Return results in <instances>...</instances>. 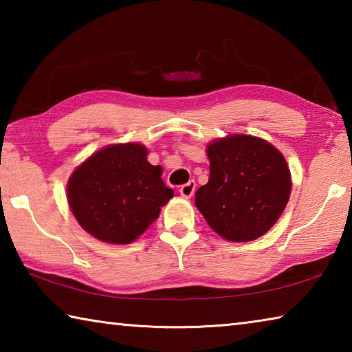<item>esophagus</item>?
Masks as SVG:
<instances>
[{
  "label": "esophagus",
  "instance_id": "1",
  "mask_svg": "<svg viewBox=\"0 0 352 352\" xmlns=\"http://www.w3.org/2000/svg\"><path fill=\"white\" fill-rule=\"evenodd\" d=\"M195 192V182H188V183H184L183 186L180 188V194H182V197H184V199H190L192 197V194Z\"/></svg>",
  "mask_w": 352,
  "mask_h": 352
}]
</instances>
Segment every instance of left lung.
I'll use <instances>...</instances> for the list:
<instances>
[{
	"instance_id": "left-lung-1",
	"label": "left lung",
	"mask_w": 352,
	"mask_h": 352,
	"mask_svg": "<svg viewBox=\"0 0 352 352\" xmlns=\"http://www.w3.org/2000/svg\"><path fill=\"white\" fill-rule=\"evenodd\" d=\"M210 180L195 192L208 225L230 242L265 234L287 205L292 180L283 153L250 135H231L206 147Z\"/></svg>"
}]
</instances>
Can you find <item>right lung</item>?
Listing matches in <instances>:
<instances>
[{
    "label": "right lung",
    "mask_w": 352,
    "mask_h": 352,
    "mask_svg": "<svg viewBox=\"0 0 352 352\" xmlns=\"http://www.w3.org/2000/svg\"><path fill=\"white\" fill-rule=\"evenodd\" d=\"M162 172V166L147 162L144 146H107L69 177L71 211L82 228L99 241L119 245L133 242L174 197Z\"/></svg>",
    "instance_id": "obj_1"
}]
</instances>
